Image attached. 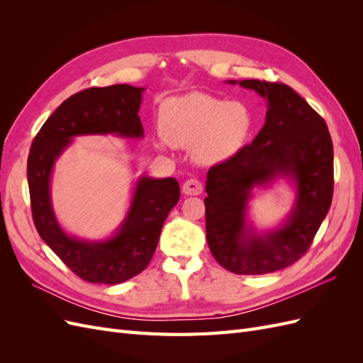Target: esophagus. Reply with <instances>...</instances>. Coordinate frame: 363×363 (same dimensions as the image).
<instances>
[{"instance_id":"esophagus-1","label":"esophagus","mask_w":363,"mask_h":363,"mask_svg":"<svg viewBox=\"0 0 363 363\" xmlns=\"http://www.w3.org/2000/svg\"><path fill=\"white\" fill-rule=\"evenodd\" d=\"M203 192V184L200 180L189 179L183 183V194L184 195H200Z\"/></svg>"}]
</instances>
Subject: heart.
Returning a JSON list of instances; mask_svg holds the SVG:
<instances>
[{
    "label": "heart",
    "mask_w": 363,
    "mask_h": 363,
    "mask_svg": "<svg viewBox=\"0 0 363 363\" xmlns=\"http://www.w3.org/2000/svg\"><path fill=\"white\" fill-rule=\"evenodd\" d=\"M159 131L163 140L156 148L191 150L204 164L227 162L242 150L252 125L248 107L213 95L189 94L171 98L159 108Z\"/></svg>",
    "instance_id": "b5f03b06"
}]
</instances>
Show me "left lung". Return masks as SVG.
<instances>
[{
	"label": "left lung",
	"mask_w": 363,
	"mask_h": 363,
	"mask_svg": "<svg viewBox=\"0 0 363 363\" xmlns=\"http://www.w3.org/2000/svg\"><path fill=\"white\" fill-rule=\"evenodd\" d=\"M267 100L265 125L250 145L207 172L206 238L216 262L230 272L257 276L298 260L320 228L333 196V144L324 119L292 87L260 80H228ZM277 178L296 186L284 224L257 233L246 219L256 187Z\"/></svg>",
	"instance_id": "left-lung-1"
}]
</instances>
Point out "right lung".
Listing matches in <instances>:
<instances>
[{"instance_id": "obj_1", "label": "right lung", "mask_w": 363, "mask_h": 363, "mask_svg": "<svg viewBox=\"0 0 363 363\" xmlns=\"http://www.w3.org/2000/svg\"><path fill=\"white\" fill-rule=\"evenodd\" d=\"M145 87L113 84L89 87L69 96L45 121L30 148L27 180L38 233L65 265L86 281L118 284L144 271L156 251L164 219L180 199L175 179L142 175L135 184L124 221L113 236L103 240L68 235L54 213V163L77 136H144L138 115Z\"/></svg>"}]
</instances>
